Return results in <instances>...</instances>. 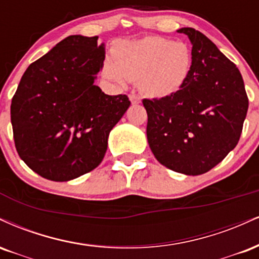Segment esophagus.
Segmentation results:
<instances>
[{
  "label": "esophagus",
  "mask_w": 259,
  "mask_h": 259,
  "mask_svg": "<svg viewBox=\"0 0 259 259\" xmlns=\"http://www.w3.org/2000/svg\"><path fill=\"white\" fill-rule=\"evenodd\" d=\"M128 98L132 104H139V103H141V98H139L138 96H136V94H130Z\"/></svg>",
  "instance_id": "34e87169"
}]
</instances>
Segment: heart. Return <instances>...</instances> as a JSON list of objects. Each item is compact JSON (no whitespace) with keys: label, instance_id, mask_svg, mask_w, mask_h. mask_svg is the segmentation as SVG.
Masks as SVG:
<instances>
[{"label":"heart","instance_id":"1","mask_svg":"<svg viewBox=\"0 0 259 259\" xmlns=\"http://www.w3.org/2000/svg\"><path fill=\"white\" fill-rule=\"evenodd\" d=\"M193 52L185 42L149 36L136 41H121L114 57L106 58L105 77L124 88L137 80L139 91L150 98H165L177 93L189 78Z\"/></svg>","mask_w":259,"mask_h":259}]
</instances>
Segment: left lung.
Wrapping results in <instances>:
<instances>
[{"instance_id":"1","label":"left lung","mask_w":259,"mask_h":259,"mask_svg":"<svg viewBox=\"0 0 259 259\" xmlns=\"http://www.w3.org/2000/svg\"><path fill=\"white\" fill-rule=\"evenodd\" d=\"M193 46V69L177 93L144 99L147 138L161 165L187 176L208 172L238 144L248 109L239 69L193 27L178 30Z\"/></svg>"}]
</instances>
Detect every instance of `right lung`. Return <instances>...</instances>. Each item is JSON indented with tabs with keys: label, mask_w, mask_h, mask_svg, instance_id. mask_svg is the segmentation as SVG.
<instances>
[{
	"label": "right lung",
	"mask_w": 259,
	"mask_h": 259,
	"mask_svg": "<svg viewBox=\"0 0 259 259\" xmlns=\"http://www.w3.org/2000/svg\"><path fill=\"white\" fill-rule=\"evenodd\" d=\"M98 36L71 35L32 63L11 104L15 148L33 172L68 182L102 162L110 131L130 108L96 86L105 59Z\"/></svg>",
	"instance_id": "1"
}]
</instances>
